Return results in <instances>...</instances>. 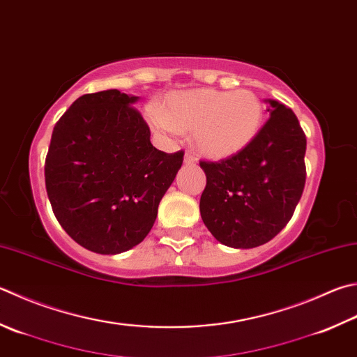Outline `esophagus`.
I'll use <instances>...</instances> for the list:
<instances>
[{
  "label": "esophagus",
  "mask_w": 357,
  "mask_h": 357,
  "mask_svg": "<svg viewBox=\"0 0 357 357\" xmlns=\"http://www.w3.org/2000/svg\"><path fill=\"white\" fill-rule=\"evenodd\" d=\"M185 163L186 165H196L197 163V157L194 155L191 152H186L185 153Z\"/></svg>",
  "instance_id": "34e87169"
}]
</instances>
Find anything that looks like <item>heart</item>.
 <instances>
[{
    "mask_svg": "<svg viewBox=\"0 0 357 357\" xmlns=\"http://www.w3.org/2000/svg\"><path fill=\"white\" fill-rule=\"evenodd\" d=\"M262 116L264 109L252 91L200 89L172 93L165 99L163 112H149V123L165 137H176L180 130L194 132L200 152L225 158L250 144L261 129Z\"/></svg>",
    "mask_w": 357,
    "mask_h": 357,
    "instance_id": "heart-1",
    "label": "heart"
}]
</instances>
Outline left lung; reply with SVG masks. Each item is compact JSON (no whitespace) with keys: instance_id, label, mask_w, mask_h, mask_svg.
<instances>
[{"instance_id":"left-lung-1","label":"left lung","mask_w":357,"mask_h":357,"mask_svg":"<svg viewBox=\"0 0 357 357\" xmlns=\"http://www.w3.org/2000/svg\"><path fill=\"white\" fill-rule=\"evenodd\" d=\"M250 144L218 161L200 160L206 186L202 220L224 245L266 244L291 220L306 181V135L295 113L277 100Z\"/></svg>"}]
</instances>
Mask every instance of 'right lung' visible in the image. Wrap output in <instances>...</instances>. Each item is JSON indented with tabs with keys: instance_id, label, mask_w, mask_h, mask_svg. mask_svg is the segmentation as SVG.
<instances>
[{
	"instance_id": "obj_1",
	"label": "right lung",
	"mask_w": 357,
	"mask_h": 357,
	"mask_svg": "<svg viewBox=\"0 0 357 357\" xmlns=\"http://www.w3.org/2000/svg\"><path fill=\"white\" fill-rule=\"evenodd\" d=\"M135 100L118 90L80 96L54 126L46 153L54 216L95 253L126 252L147 236L183 163V151L152 146Z\"/></svg>"
}]
</instances>
